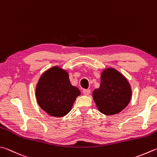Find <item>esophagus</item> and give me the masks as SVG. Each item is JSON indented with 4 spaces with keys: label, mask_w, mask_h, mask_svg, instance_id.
<instances>
[{
    "label": "esophagus",
    "mask_w": 157,
    "mask_h": 157,
    "mask_svg": "<svg viewBox=\"0 0 157 157\" xmlns=\"http://www.w3.org/2000/svg\"><path fill=\"white\" fill-rule=\"evenodd\" d=\"M90 90H83V91H82V93H83L84 95L85 96H89L90 94Z\"/></svg>",
    "instance_id": "esophagus-1"
}]
</instances>
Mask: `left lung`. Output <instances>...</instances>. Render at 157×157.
<instances>
[{
    "label": "left lung",
    "mask_w": 157,
    "mask_h": 157,
    "mask_svg": "<svg viewBox=\"0 0 157 157\" xmlns=\"http://www.w3.org/2000/svg\"><path fill=\"white\" fill-rule=\"evenodd\" d=\"M100 81V87L92 93L98 109L107 115L119 113L131 99L132 90L128 80L119 71L108 67L102 71Z\"/></svg>",
    "instance_id": "1"
}]
</instances>
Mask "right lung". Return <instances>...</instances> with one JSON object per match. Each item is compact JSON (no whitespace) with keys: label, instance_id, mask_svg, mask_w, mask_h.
I'll use <instances>...</instances> for the list:
<instances>
[{"label":"right lung","instance_id":"obj_1","mask_svg":"<svg viewBox=\"0 0 157 157\" xmlns=\"http://www.w3.org/2000/svg\"><path fill=\"white\" fill-rule=\"evenodd\" d=\"M78 89L71 84L68 72L59 66L44 72L35 87V96L42 110L53 117H61L72 109Z\"/></svg>","mask_w":157,"mask_h":157}]
</instances>
